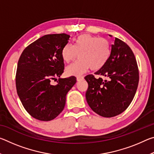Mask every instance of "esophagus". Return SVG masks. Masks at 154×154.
<instances>
[{
    "mask_svg": "<svg viewBox=\"0 0 154 154\" xmlns=\"http://www.w3.org/2000/svg\"><path fill=\"white\" fill-rule=\"evenodd\" d=\"M83 79V76H77V82H80V81H82Z\"/></svg>",
    "mask_w": 154,
    "mask_h": 154,
    "instance_id": "1",
    "label": "esophagus"
}]
</instances>
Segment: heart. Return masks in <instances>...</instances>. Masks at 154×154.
I'll use <instances>...</instances> for the list:
<instances>
[{
  "label": "heart",
  "mask_w": 154,
  "mask_h": 154,
  "mask_svg": "<svg viewBox=\"0 0 154 154\" xmlns=\"http://www.w3.org/2000/svg\"><path fill=\"white\" fill-rule=\"evenodd\" d=\"M111 53V43L106 38L83 34L75 38L72 45L65 44L61 56L68 63L73 60L78 54L79 59L66 69L68 75L77 76L84 73L90 68L92 71L100 69L107 62Z\"/></svg>",
  "instance_id": "1"
}]
</instances>
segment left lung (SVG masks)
<instances>
[{
  "mask_svg": "<svg viewBox=\"0 0 154 154\" xmlns=\"http://www.w3.org/2000/svg\"><path fill=\"white\" fill-rule=\"evenodd\" d=\"M95 74L100 77L93 75L85 77L88 83L85 98L90 107L105 118L122 113L133 100L139 84V68L133 51L116 37L110 58Z\"/></svg>",
  "mask_w": 154,
  "mask_h": 154,
  "instance_id": "1",
  "label": "left lung"
}]
</instances>
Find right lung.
Here are the masks:
<instances>
[{
  "instance_id": "obj_1",
  "label": "right lung",
  "mask_w": 154,
  "mask_h": 154,
  "mask_svg": "<svg viewBox=\"0 0 154 154\" xmlns=\"http://www.w3.org/2000/svg\"><path fill=\"white\" fill-rule=\"evenodd\" d=\"M66 34L47 35L26 48L18 60L15 85L22 105L32 118L51 121L63 111L68 92L76 77L59 78L64 72L61 51L68 43Z\"/></svg>"
}]
</instances>
